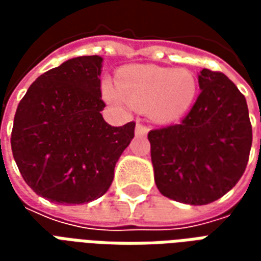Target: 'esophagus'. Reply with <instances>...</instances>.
Wrapping results in <instances>:
<instances>
[{
  "label": "esophagus",
  "mask_w": 261,
  "mask_h": 261,
  "mask_svg": "<svg viewBox=\"0 0 261 261\" xmlns=\"http://www.w3.org/2000/svg\"><path fill=\"white\" fill-rule=\"evenodd\" d=\"M147 133H148L147 125H144L142 123H140V121H138V123H137V125H136V134H137V136H140V137L147 136Z\"/></svg>",
  "instance_id": "obj_1"
}]
</instances>
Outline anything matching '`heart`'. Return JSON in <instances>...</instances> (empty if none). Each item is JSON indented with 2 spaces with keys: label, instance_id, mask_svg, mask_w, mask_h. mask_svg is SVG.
I'll return each instance as SVG.
<instances>
[{
  "label": "heart",
  "instance_id": "heart-1",
  "mask_svg": "<svg viewBox=\"0 0 261 261\" xmlns=\"http://www.w3.org/2000/svg\"><path fill=\"white\" fill-rule=\"evenodd\" d=\"M196 75L185 68L134 65L119 75L117 88L103 86L106 100L117 108L148 109L161 123L176 121L192 109L196 100Z\"/></svg>",
  "mask_w": 261,
  "mask_h": 261
}]
</instances>
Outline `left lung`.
I'll return each instance as SVG.
<instances>
[{
    "mask_svg": "<svg viewBox=\"0 0 261 261\" xmlns=\"http://www.w3.org/2000/svg\"><path fill=\"white\" fill-rule=\"evenodd\" d=\"M201 93L179 124L148 133L155 183L165 197L204 205L239 181L252 148L245 96L218 71L198 75Z\"/></svg>",
    "mask_w": 261,
    "mask_h": 261,
    "instance_id": "left-lung-1",
    "label": "left lung"
}]
</instances>
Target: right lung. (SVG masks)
I'll return each mask as SVG.
<instances>
[{
    "instance_id": "add662e5",
    "label": "right lung",
    "mask_w": 261,
    "mask_h": 261,
    "mask_svg": "<svg viewBox=\"0 0 261 261\" xmlns=\"http://www.w3.org/2000/svg\"><path fill=\"white\" fill-rule=\"evenodd\" d=\"M102 57L82 56L48 69L22 97L11 134L20 175L39 196L84 204L108 192L136 123L112 127L100 112Z\"/></svg>"
}]
</instances>
